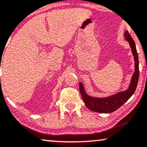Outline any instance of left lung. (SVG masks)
Here are the masks:
<instances>
[{
	"label": "left lung",
	"mask_w": 147,
	"mask_h": 147,
	"mask_svg": "<svg viewBox=\"0 0 147 147\" xmlns=\"http://www.w3.org/2000/svg\"><path fill=\"white\" fill-rule=\"evenodd\" d=\"M124 36L125 39L129 43L134 60V71L130 80V85L127 90L118 92L117 93L106 97L100 98L93 97L87 94L84 89L83 84L80 82V91L82 99L87 108L90 110L99 113H111L118 109L126 102H127V100L133 95L135 92L138 81V77H139L138 53L135 43L127 31L124 32Z\"/></svg>",
	"instance_id": "8db88e82"
}]
</instances>
